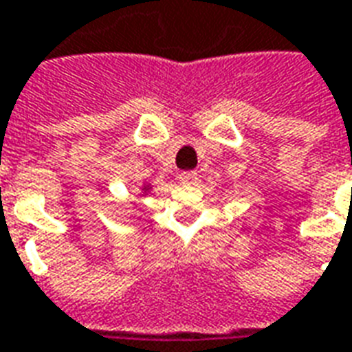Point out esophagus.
<instances>
[{
  "label": "esophagus",
  "instance_id": "obj_1",
  "mask_svg": "<svg viewBox=\"0 0 352 352\" xmlns=\"http://www.w3.org/2000/svg\"><path fill=\"white\" fill-rule=\"evenodd\" d=\"M178 178L182 184H195L197 182V173L195 170H184V173H179Z\"/></svg>",
  "mask_w": 352,
  "mask_h": 352
}]
</instances>
